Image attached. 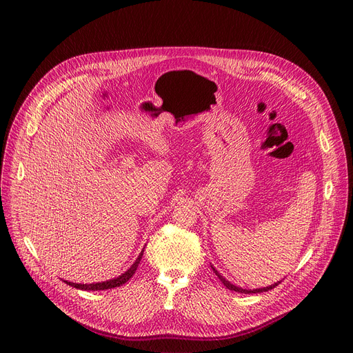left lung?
<instances>
[{
  "instance_id": "obj_1",
  "label": "left lung",
  "mask_w": 353,
  "mask_h": 353,
  "mask_svg": "<svg viewBox=\"0 0 353 353\" xmlns=\"http://www.w3.org/2000/svg\"><path fill=\"white\" fill-rule=\"evenodd\" d=\"M211 268H213V271L216 272V275L219 276V279L221 281V283H223L228 290H231V291H236V292H241V294H256V292H265V291H268V290L275 288V287L279 284V283H275V284H272L271 287H265V288H260V290H243V288H240V287H236V285L230 284L225 278H223V276L216 271V268H214V267H211Z\"/></svg>"
}]
</instances>
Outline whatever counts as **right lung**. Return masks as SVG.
<instances>
[{
  "label": "right lung",
  "instance_id": "add662e5",
  "mask_svg": "<svg viewBox=\"0 0 353 353\" xmlns=\"http://www.w3.org/2000/svg\"><path fill=\"white\" fill-rule=\"evenodd\" d=\"M142 255H143V252H140V255L137 256V260L134 261V264H133L125 274L119 275L117 278L105 281V283H98V284H75V283H68V281H65V283H66L68 285H70V287L78 288V290H85V291H99V290H110V288L121 287L122 284L128 283V281L133 276V274L136 272V270H137V267H139L140 260H142Z\"/></svg>",
  "mask_w": 353,
  "mask_h": 353
}]
</instances>
